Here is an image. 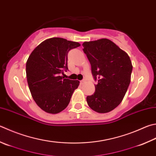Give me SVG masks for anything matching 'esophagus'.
<instances>
[{"label":"esophagus","mask_w":156,"mask_h":156,"mask_svg":"<svg viewBox=\"0 0 156 156\" xmlns=\"http://www.w3.org/2000/svg\"><path fill=\"white\" fill-rule=\"evenodd\" d=\"M84 83H85V80H84V79H83V80L80 81V83H81V85H83Z\"/></svg>","instance_id":"1"}]
</instances>
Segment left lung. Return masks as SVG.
<instances>
[{"instance_id": "1", "label": "left lung", "mask_w": 156, "mask_h": 156, "mask_svg": "<svg viewBox=\"0 0 156 156\" xmlns=\"http://www.w3.org/2000/svg\"><path fill=\"white\" fill-rule=\"evenodd\" d=\"M83 51L91 64L95 92L87 96V105L96 112L108 113L116 108L126 94L133 71L130 57L107 39L84 42Z\"/></svg>"}]
</instances>
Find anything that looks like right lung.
Wrapping results in <instances>:
<instances>
[{
  "instance_id": "obj_1",
  "label": "right lung",
  "mask_w": 156,
  "mask_h": 156,
  "mask_svg": "<svg viewBox=\"0 0 156 156\" xmlns=\"http://www.w3.org/2000/svg\"><path fill=\"white\" fill-rule=\"evenodd\" d=\"M80 46L62 38H51L35 48L26 62V77L34 101L42 110L55 114L69 105L79 81L61 77L68 70V54Z\"/></svg>"
}]
</instances>
